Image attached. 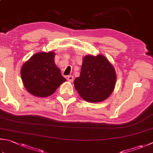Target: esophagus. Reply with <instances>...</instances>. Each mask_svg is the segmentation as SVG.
<instances>
[{
  "instance_id": "34e87169",
  "label": "esophagus",
  "mask_w": 153,
  "mask_h": 153,
  "mask_svg": "<svg viewBox=\"0 0 153 153\" xmlns=\"http://www.w3.org/2000/svg\"><path fill=\"white\" fill-rule=\"evenodd\" d=\"M73 79H74L73 76L70 75V76H68V77H67V80H68V81H70V82H73Z\"/></svg>"
}]
</instances>
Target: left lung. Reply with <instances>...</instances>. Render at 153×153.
Returning <instances> with one entry per match:
<instances>
[{"label": "left lung", "mask_w": 153, "mask_h": 153, "mask_svg": "<svg viewBox=\"0 0 153 153\" xmlns=\"http://www.w3.org/2000/svg\"><path fill=\"white\" fill-rule=\"evenodd\" d=\"M114 67L102 55L86 56L81 71L74 81V87L87 102H99L110 96L116 82Z\"/></svg>", "instance_id": "1"}]
</instances>
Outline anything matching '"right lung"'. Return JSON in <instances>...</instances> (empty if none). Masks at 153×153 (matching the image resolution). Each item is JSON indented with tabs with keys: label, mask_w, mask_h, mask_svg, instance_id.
<instances>
[{
	"label": "right lung",
	"mask_w": 153,
	"mask_h": 153,
	"mask_svg": "<svg viewBox=\"0 0 153 153\" xmlns=\"http://www.w3.org/2000/svg\"><path fill=\"white\" fill-rule=\"evenodd\" d=\"M54 53L35 54L23 65L21 78L27 90L36 97H46L66 81L54 60Z\"/></svg>",
	"instance_id": "1"
}]
</instances>
